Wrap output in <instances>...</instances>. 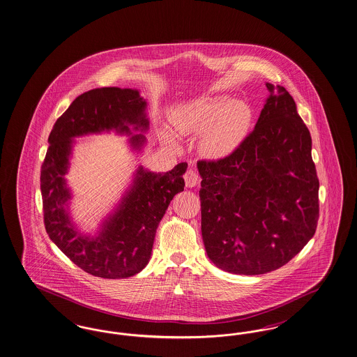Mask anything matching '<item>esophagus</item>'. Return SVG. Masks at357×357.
Wrapping results in <instances>:
<instances>
[{
	"instance_id": "obj_1",
	"label": "esophagus",
	"mask_w": 357,
	"mask_h": 357,
	"mask_svg": "<svg viewBox=\"0 0 357 357\" xmlns=\"http://www.w3.org/2000/svg\"><path fill=\"white\" fill-rule=\"evenodd\" d=\"M185 187H188V188H191V187H195V185L199 183V176H198V174L194 172V170H187L185 174Z\"/></svg>"
}]
</instances>
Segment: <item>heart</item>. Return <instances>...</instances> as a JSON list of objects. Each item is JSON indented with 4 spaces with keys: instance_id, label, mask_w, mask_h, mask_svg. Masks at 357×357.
Segmentation results:
<instances>
[{
    "instance_id": "1",
    "label": "heart",
    "mask_w": 357,
    "mask_h": 357,
    "mask_svg": "<svg viewBox=\"0 0 357 357\" xmlns=\"http://www.w3.org/2000/svg\"><path fill=\"white\" fill-rule=\"evenodd\" d=\"M254 113L248 103L229 96H210L188 100L170 114L172 131L179 135L199 134L198 149L207 158L219 159L232 154L245 139ZM159 135L163 142L176 146V138L167 128Z\"/></svg>"
}]
</instances>
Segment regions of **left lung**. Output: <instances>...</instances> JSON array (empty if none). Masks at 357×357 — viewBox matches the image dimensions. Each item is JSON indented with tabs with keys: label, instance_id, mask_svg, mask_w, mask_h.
Segmentation results:
<instances>
[{
	"label": "left lung",
	"instance_id": "8db88e82",
	"mask_svg": "<svg viewBox=\"0 0 357 357\" xmlns=\"http://www.w3.org/2000/svg\"><path fill=\"white\" fill-rule=\"evenodd\" d=\"M266 86L254 131L229 157L198 162L207 257L238 275L283 267L311 241L319 219L310 130L284 87Z\"/></svg>",
	"mask_w": 357,
	"mask_h": 357
}]
</instances>
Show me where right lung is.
I'll list each match as a JSON object with an SVG mask.
<instances>
[{"label":"right lung","mask_w":357,"mask_h":357,"mask_svg":"<svg viewBox=\"0 0 357 357\" xmlns=\"http://www.w3.org/2000/svg\"><path fill=\"white\" fill-rule=\"evenodd\" d=\"M147 102L135 89L100 87L73 100L49 135L41 169L43 222L49 238L84 271L105 279L134 276L147 266L158 225L172 198L183 191L187 163L172 172H153L139 166L122 199L100 225L97 235L82 234L69 213V172L75 137L115 131L131 135L132 150L141 151L149 130ZM140 131L132 135V131Z\"/></svg>","instance_id":"add662e5"}]
</instances>
